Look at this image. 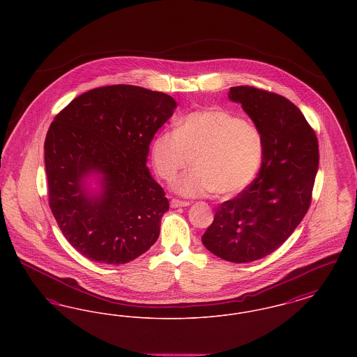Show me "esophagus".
<instances>
[{"instance_id":"34e87169","label":"esophagus","mask_w":357,"mask_h":357,"mask_svg":"<svg viewBox=\"0 0 357 357\" xmlns=\"http://www.w3.org/2000/svg\"><path fill=\"white\" fill-rule=\"evenodd\" d=\"M171 207L176 208V207H186L190 206V202H185V201H179V199H172L170 202Z\"/></svg>"}]
</instances>
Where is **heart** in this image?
Instances as JSON below:
<instances>
[{
    "instance_id": "heart-1",
    "label": "heart",
    "mask_w": 357,
    "mask_h": 357,
    "mask_svg": "<svg viewBox=\"0 0 357 357\" xmlns=\"http://www.w3.org/2000/svg\"><path fill=\"white\" fill-rule=\"evenodd\" d=\"M151 158L166 181L190 163L194 166L172 183L181 195L231 197L249 186L259 170L264 136L250 121L221 108H207L182 118L176 130L155 136Z\"/></svg>"
}]
</instances>
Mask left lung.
<instances>
[{
    "label": "left lung",
    "instance_id": "obj_1",
    "mask_svg": "<svg viewBox=\"0 0 357 357\" xmlns=\"http://www.w3.org/2000/svg\"><path fill=\"white\" fill-rule=\"evenodd\" d=\"M231 102L264 136L262 166L236 198L220 204L202 243L229 262L261 259L303 221L319 170V142L303 112L287 98L255 86H233Z\"/></svg>",
    "mask_w": 357,
    "mask_h": 357
}]
</instances>
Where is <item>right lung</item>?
<instances>
[{
    "instance_id": "obj_1",
    "label": "right lung",
    "mask_w": 357,
    "mask_h": 357,
    "mask_svg": "<svg viewBox=\"0 0 357 357\" xmlns=\"http://www.w3.org/2000/svg\"><path fill=\"white\" fill-rule=\"evenodd\" d=\"M175 108L163 92L108 85L77 96L52 121L44 143L50 207L85 258L127 264L156 242L169 201L146 162ZM91 176L99 192L87 187Z\"/></svg>"
}]
</instances>
